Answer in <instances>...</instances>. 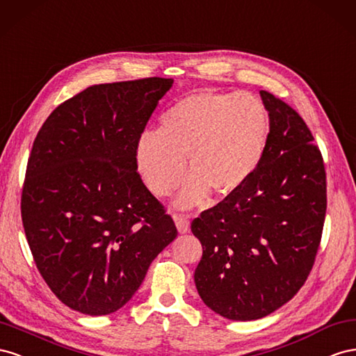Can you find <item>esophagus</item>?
<instances>
[{"label":"esophagus","instance_id":"obj_1","mask_svg":"<svg viewBox=\"0 0 356 356\" xmlns=\"http://www.w3.org/2000/svg\"><path fill=\"white\" fill-rule=\"evenodd\" d=\"M175 220H176V227H177L179 232H181V234H185V232H188L191 229V222L186 215H176Z\"/></svg>","mask_w":356,"mask_h":356}]
</instances>
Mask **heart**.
<instances>
[{
    "label": "heart",
    "instance_id": "1",
    "mask_svg": "<svg viewBox=\"0 0 356 356\" xmlns=\"http://www.w3.org/2000/svg\"><path fill=\"white\" fill-rule=\"evenodd\" d=\"M270 133L267 110L249 94L202 90L177 99L159 116L158 131H146L136 146V164L147 188L168 195L192 171L177 204L192 207L213 191L236 194L258 171Z\"/></svg>",
    "mask_w": 356,
    "mask_h": 356
}]
</instances>
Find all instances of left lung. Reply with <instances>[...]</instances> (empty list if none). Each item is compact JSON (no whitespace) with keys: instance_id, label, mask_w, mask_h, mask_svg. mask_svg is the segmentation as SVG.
I'll list each match as a JSON object with an SVG mask.
<instances>
[{"instance_id":"8db88e82","label":"left lung","mask_w":356,"mask_h":356,"mask_svg":"<svg viewBox=\"0 0 356 356\" xmlns=\"http://www.w3.org/2000/svg\"><path fill=\"white\" fill-rule=\"evenodd\" d=\"M270 133L258 171L236 194L191 223L201 241L195 286L232 321L267 316L301 289L313 268L327 211V175L306 122L261 90Z\"/></svg>"}]
</instances>
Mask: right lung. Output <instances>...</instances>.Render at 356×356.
<instances>
[{
	"instance_id": "right-lung-1",
	"label": "right lung",
	"mask_w": 356,
	"mask_h": 356,
	"mask_svg": "<svg viewBox=\"0 0 356 356\" xmlns=\"http://www.w3.org/2000/svg\"><path fill=\"white\" fill-rule=\"evenodd\" d=\"M172 79L94 85L59 104L34 140L20 198L35 266L90 316L131 300L177 228L141 180L136 146Z\"/></svg>"
}]
</instances>
